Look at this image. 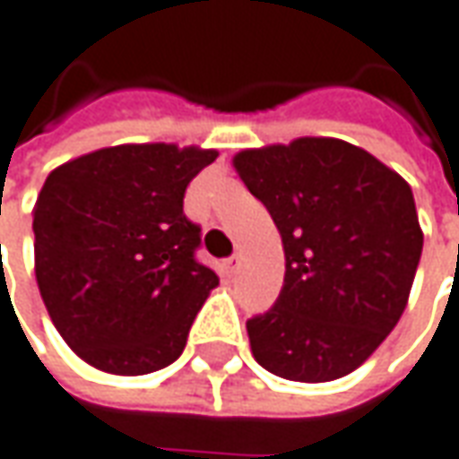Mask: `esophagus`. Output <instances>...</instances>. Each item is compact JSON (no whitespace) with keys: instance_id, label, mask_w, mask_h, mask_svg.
Wrapping results in <instances>:
<instances>
[{"instance_id":"34e87169","label":"esophagus","mask_w":459,"mask_h":459,"mask_svg":"<svg viewBox=\"0 0 459 459\" xmlns=\"http://www.w3.org/2000/svg\"><path fill=\"white\" fill-rule=\"evenodd\" d=\"M223 264H226V272H229V274H236V272H238V264H241V256H238V254H233V256H229Z\"/></svg>"}]
</instances>
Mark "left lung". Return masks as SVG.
Instances as JSON below:
<instances>
[{
    "mask_svg": "<svg viewBox=\"0 0 459 459\" xmlns=\"http://www.w3.org/2000/svg\"><path fill=\"white\" fill-rule=\"evenodd\" d=\"M233 169L264 203L285 249V285L247 324L277 377L329 383L359 368L409 303L424 230L409 182L339 138L244 149Z\"/></svg>",
    "mask_w": 459,
    "mask_h": 459,
    "instance_id": "obj_1",
    "label": "left lung"
}]
</instances>
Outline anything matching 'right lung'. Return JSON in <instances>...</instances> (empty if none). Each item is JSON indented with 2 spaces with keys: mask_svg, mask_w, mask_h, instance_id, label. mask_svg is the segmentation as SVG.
Instances as JSON below:
<instances>
[{
  "mask_svg": "<svg viewBox=\"0 0 459 459\" xmlns=\"http://www.w3.org/2000/svg\"><path fill=\"white\" fill-rule=\"evenodd\" d=\"M215 149L120 143L50 171L32 208L35 280L50 321L87 365L149 375L171 365L218 274L195 259L192 179Z\"/></svg>",
  "mask_w": 459,
  "mask_h": 459,
  "instance_id": "add662e5",
  "label": "right lung"
}]
</instances>
